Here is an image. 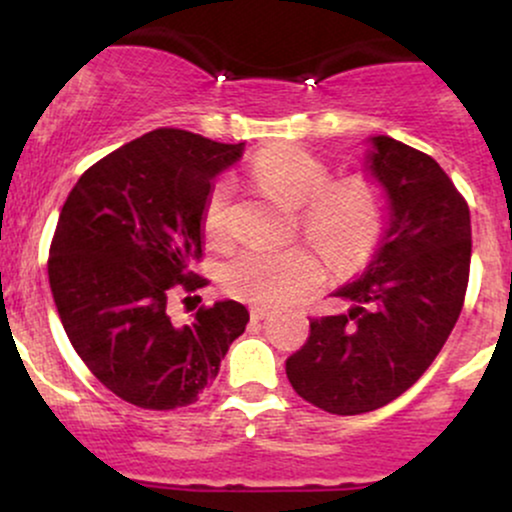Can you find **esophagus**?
Returning a JSON list of instances; mask_svg holds the SVG:
<instances>
[{
  "mask_svg": "<svg viewBox=\"0 0 512 512\" xmlns=\"http://www.w3.org/2000/svg\"><path fill=\"white\" fill-rule=\"evenodd\" d=\"M269 313H272V310L264 308V305H252V308H250L252 320H264V317H267Z\"/></svg>",
  "mask_w": 512,
  "mask_h": 512,
  "instance_id": "1",
  "label": "esophagus"
}]
</instances>
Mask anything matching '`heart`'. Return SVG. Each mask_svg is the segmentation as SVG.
Segmentation results:
<instances>
[{"mask_svg":"<svg viewBox=\"0 0 512 512\" xmlns=\"http://www.w3.org/2000/svg\"><path fill=\"white\" fill-rule=\"evenodd\" d=\"M252 175L289 207H298L303 233L337 269L363 264L383 231L385 204L373 182L344 178L330 182V170L298 149H269ZM233 182L219 180L204 204V236L221 245L231 238ZM325 279V264L310 248L245 250L223 269L231 296L255 305H286L313 293Z\"/></svg>","mask_w":512,"mask_h":512,"instance_id":"b5f03b06","label":"heart"}]
</instances>
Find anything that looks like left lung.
I'll return each instance as SVG.
<instances>
[{"instance_id":"left-lung-1","label":"left lung","mask_w":512,"mask_h":512,"mask_svg":"<svg viewBox=\"0 0 512 512\" xmlns=\"http://www.w3.org/2000/svg\"><path fill=\"white\" fill-rule=\"evenodd\" d=\"M363 168L383 192V236L334 291L349 313L315 317L286 358L293 390L339 416L385 407L426 373L460 317L472 260L469 207L431 156L378 134Z\"/></svg>"}]
</instances>
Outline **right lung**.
<instances>
[{
	"mask_svg": "<svg viewBox=\"0 0 512 512\" xmlns=\"http://www.w3.org/2000/svg\"><path fill=\"white\" fill-rule=\"evenodd\" d=\"M245 144H219L185 129H154L81 175L60 211L48 276L64 332L113 395L142 409L197 402L245 332L238 301L199 308L173 325V286L202 289L204 204L216 175Z\"/></svg>",
	"mask_w": 512,
	"mask_h": 512,
	"instance_id": "add662e5",
	"label": "right lung"
}]
</instances>
